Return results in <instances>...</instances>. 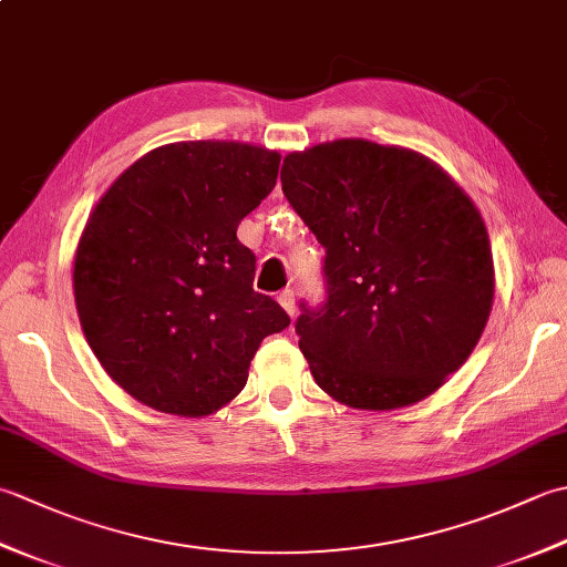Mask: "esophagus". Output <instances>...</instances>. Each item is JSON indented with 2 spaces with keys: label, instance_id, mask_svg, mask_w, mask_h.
Segmentation results:
<instances>
[{
  "label": "esophagus",
  "instance_id": "obj_1",
  "mask_svg": "<svg viewBox=\"0 0 567 567\" xmlns=\"http://www.w3.org/2000/svg\"><path fill=\"white\" fill-rule=\"evenodd\" d=\"M277 302L282 305V309L287 311V315L290 317H295V311H297V307H295V292L292 290H282L280 295H277Z\"/></svg>",
  "mask_w": 567,
  "mask_h": 567
}]
</instances>
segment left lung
<instances>
[{
	"label": "left lung",
	"mask_w": 567,
	"mask_h": 567,
	"mask_svg": "<svg viewBox=\"0 0 567 567\" xmlns=\"http://www.w3.org/2000/svg\"><path fill=\"white\" fill-rule=\"evenodd\" d=\"M280 179L327 248V305L295 327L317 384L370 412L426 400L492 311L495 262L475 202L426 155L365 138L285 155Z\"/></svg>",
	"instance_id": "1"
}]
</instances>
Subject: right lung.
I'll return each mask as SVG.
<instances>
[{
	"instance_id": "obj_1",
	"label": "right lung",
	"mask_w": 567,
	"mask_h": 567,
	"mask_svg": "<svg viewBox=\"0 0 567 567\" xmlns=\"http://www.w3.org/2000/svg\"><path fill=\"white\" fill-rule=\"evenodd\" d=\"M280 153L238 141L167 143L128 165L82 228L80 327L118 388L155 412H219L246 388L265 336L290 327L252 290L236 238L270 195Z\"/></svg>"
}]
</instances>
